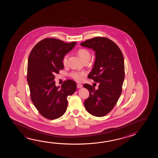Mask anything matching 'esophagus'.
<instances>
[{
	"mask_svg": "<svg viewBox=\"0 0 158 158\" xmlns=\"http://www.w3.org/2000/svg\"><path fill=\"white\" fill-rule=\"evenodd\" d=\"M83 87V85H81V84H77V88H82Z\"/></svg>",
	"mask_w": 158,
	"mask_h": 158,
	"instance_id": "1",
	"label": "esophagus"
}]
</instances>
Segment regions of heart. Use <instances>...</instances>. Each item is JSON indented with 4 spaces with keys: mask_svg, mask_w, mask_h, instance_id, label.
Returning <instances> with one entry per match:
<instances>
[{
    "mask_svg": "<svg viewBox=\"0 0 158 158\" xmlns=\"http://www.w3.org/2000/svg\"><path fill=\"white\" fill-rule=\"evenodd\" d=\"M77 54H78V56L80 57V58L83 61L90 59L91 57L90 53L89 52V51L84 48H81V49H79ZM68 56L65 55L63 57V60H62V63L64 66H66L68 64ZM70 75L71 76V77L73 78L74 80L79 82V81L83 80L84 77L85 75V73L83 72L74 71V72L71 73Z\"/></svg>",
    "mask_w": 158,
    "mask_h": 158,
    "instance_id": "b5f03b06",
    "label": "heart"
}]
</instances>
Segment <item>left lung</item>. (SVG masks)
<instances>
[{
    "label": "left lung",
    "mask_w": 158,
    "mask_h": 158,
    "mask_svg": "<svg viewBox=\"0 0 158 158\" xmlns=\"http://www.w3.org/2000/svg\"><path fill=\"white\" fill-rule=\"evenodd\" d=\"M80 45L95 52V62L88 77L99 83L97 90L94 86L84 84L90 94L84 101L85 108L94 116H105L113 109L122 94L125 77L124 57L118 46L105 37L88 39Z\"/></svg>",
    "instance_id": "8db88e82"
}]
</instances>
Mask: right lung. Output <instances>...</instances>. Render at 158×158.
<instances>
[{"label":"right lung","mask_w":158,"mask_h":158,"mask_svg":"<svg viewBox=\"0 0 158 158\" xmlns=\"http://www.w3.org/2000/svg\"><path fill=\"white\" fill-rule=\"evenodd\" d=\"M77 42L67 43L59 39L46 38L38 43L29 56L27 81L31 100L39 113L47 119L60 118L67 110V97L77 90L74 81L67 80L56 86L55 73L64 69L62 60Z\"/></svg>","instance_id":"right-lung-1"}]
</instances>
